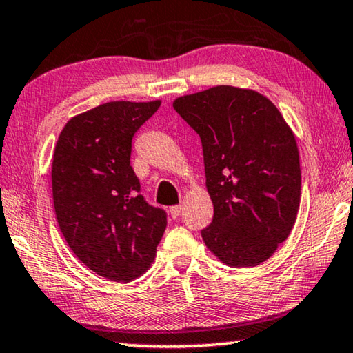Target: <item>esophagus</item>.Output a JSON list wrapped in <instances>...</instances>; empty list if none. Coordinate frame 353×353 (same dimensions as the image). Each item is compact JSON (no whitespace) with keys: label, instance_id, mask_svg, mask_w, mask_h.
<instances>
[{"label":"esophagus","instance_id":"1","mask_svg":"<svg viewBox=\"0 0 353 353\" xmlns=\"http://www.w3.org/2000/svg\"><path fill=\"white\" fill-rule=\"evenodd\" d=\"M181 212H182V207H181V205H172V207L170 208V214H171L172 219L179 218V214H181Z\"/></svg>","mask_w":353,"mask_h":353}]
</instances>
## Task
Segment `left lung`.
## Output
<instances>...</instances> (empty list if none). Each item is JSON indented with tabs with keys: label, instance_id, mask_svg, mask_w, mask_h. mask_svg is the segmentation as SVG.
Segmentation results:
<instances>
[{
	"label": "left lung",
	"instance_id": "obj_1",
	"mask_svg": "<svg viewBox=\"0 0 353 353\" xmlns=\"http://www.w3.org/2000/svg\"><path fill=\"white\" fill-rule=\"evenodd\" d=\"M172 107L199 134L213 223L208 250L235 268L266 261L290 236L301 204L296 137L271 99L234 85L183 94Z\"/></svg>",
	"mask_w": 353,
	"mask_h": 353
}]
</instances>
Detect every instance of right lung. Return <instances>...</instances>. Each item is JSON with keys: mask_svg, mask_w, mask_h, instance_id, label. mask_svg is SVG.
Listing matches in <instances>:
<instances>
[{"mask_svg": "<svg viewBox=\"0 0 353 353\" xmlns=\"http://www.w3.org/2000/svg\"><path fill=\"white\" fill-rule=\"evenodd\" d=\"M162 101H110L70 118L52 152V201L70 249L88 270L130 282L151 268L166 214L146 204L130 166L132 137Z\"/></svg>", "mask_w": 353, "mask_h": 353, "instance_id": "right-lung-1", "label": "right lung"}]
</instances>
